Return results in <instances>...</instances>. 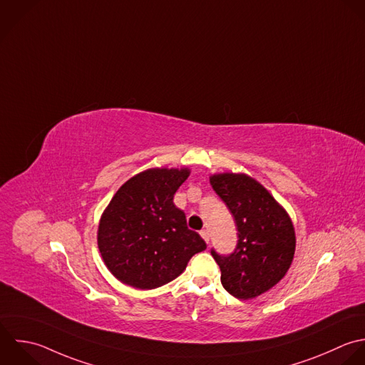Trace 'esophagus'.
<instances>
[{
  "instance_id": "34e87169",
  "label": "esophagus",
  "mask_w": 365,
  "mask_h": 365,
  "mask_svg": "<svg viewBox=\"0 0 365 365\" xmlns=\"http://www.w3.org/2000/svg\"><path fill=\"white\" fill-rule=\"evenodd\" d=\"M200 236L203 237V240L206 242V243H209V240H210V236H209V232L205 229V230H200Z\"/></svg>"
}]
</instances>
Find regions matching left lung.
<instances>
[{"label": "left lung", "mask_w": 365, "mask_h": 365, "mask_svg": "<svg viewBox=\"0 0 365 365\" xmlns=\"http://www.w3.org/2000/svg\"><path fill=\"white\" fill-rule=\"evenodd\" d=\"M217 196L233 215L237 245L229 255L210 250L222 272L223 287L237 299H255L287 273L296 249L286 210L255 179L222 173L210 178Z\"/></svg>", "instance_id": "obj_1"}]
</instances>
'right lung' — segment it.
I'll use <instances>...</instances> for the list:
<instances>
[{"mask_svg": "<svg viewBox=\"0 0 365 365\" xmlns=\"http://www.w3.org/2000/svg\"><path fill=\"white\" fill-rule=\"evenodd\" d=\"M187 176V169H149L129 179L112 197L99 223L98 247L122 283L143 290L160 287L206 249L173 203Z\"/></svg>", "mask_w": 365, "mask_h": 365, "instance_id": "1", "label": "right lung"}]
</instances>
